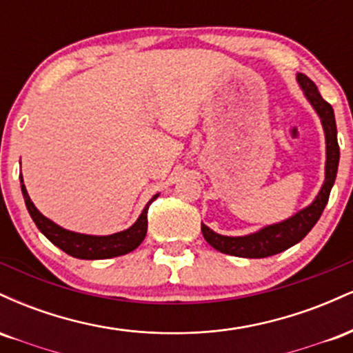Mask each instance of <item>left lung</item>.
I'll list each match as a JSON object with an SVG mask.
<instances>
[{
  "instance_id": "obj_1",
  "label": "left lung",
  "mask_w": 353,
  "mask_h": 353,
  "mask_svg": "<svg viewBox=\"0 0 353 353\" xmlns=\"http://www.w3.org/2000/svg\"><path fill=\"white\" fill-rule=\"evenodd\" d=\"M297 81L303 89V94L309 99L312 108L317 111V114L322 121L323 132H325V144H327V163H325V181H323L322 189L319 196L312 202L309 208L299 210L295 216L287 221L279 222V224L267 225L259 232L249 234L244 237H228L216 234L210 230L208 225L202 224L201 230L202 236L209 242L214 249L219 252H224L236 257L245 259H262L275 255L282 250L289 249L301 242L307 234L310 232L312 228L317 224V221L322 216L325 209L332 185H334L335 177H337L339 159H340V148L337 141V124H335L334 109L325 99L320 96L317 86L312 79L307 78L305 74H297Z\"/></svg>"
}]
</instances>
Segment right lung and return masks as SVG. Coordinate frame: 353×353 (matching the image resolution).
<instances>
[{
    "instance_id": "add662e5",
    "label": "right lung",
    "mask_w": 353,
    "mask_h": 353,
    "mask_svg": "<svg viewBox=\"0 0 353 353\" xmlns=\"http://www.w3.org/2000/svg\"><path fill=\"white\" fill-rule=\"evenodd\" d=\"M19 179H21V190L24 202H26L28 212H30L31 219L34 221L36 228L41 230L44 236L50 239L56 247H59L61 250L72 255V257L86 259V261L117 257V255H124L131 252V250H134L136 247H139L141 242L144 241L145 232H148V209L149 205L157 199V196H159V194H156V196L145 204L139 219H137L131 228L123 230V232L112 234V236H86V234L71 232V230L59 228L58 224H54L50 219L44 217L43 214L34 208L30 196H28L21 176H19Z\"/></svg>"
}]
</instances>
